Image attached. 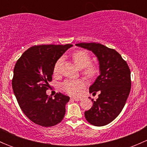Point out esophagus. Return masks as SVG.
I'll use <instances>...</instances> for the list:
<instances>
[{
  "instance_id": "34e87169",
  "label": "esophagus",
  "mask_w": 147,
  "mask_h": 147,
  "mask_svg": "<svg viewBox=\"0 0 147 147\" xmlns=\"http://www.w3.org/2000/svg\"><path fill=\"white\" fill-rule=\"evenodd\" d=\"M71 100H75V101H80V100H82V99H80V98H76V97H72V98H71Z\"/></svg>"
}]
</instances>
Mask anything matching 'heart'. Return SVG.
I'll return each mask as SVG.
<instances>
[{"label":"heart","mask_w":147,"mask_h":147,"mask_svg":"<svg viewBox=\"0 0 147 147\" xmlns=\"http://www.w3.org/2000/svg\"><path fill=\"white\" fill-rule=\"evenodd\" d=\"M72 59L79 68L83 69V75L89 79L95 78L100 73V67L97 65L92 64V58L88 53L84 50H78L72 55ZM63 60V57H60L55 65L54 72L58 70L59 66ZM61 89L67 94L72 96H79L81 92L85 87V82L82 79L67 80L60 85Z\"/></svg>","instance_id":"heart-1"}]
</instances>
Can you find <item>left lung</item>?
<instances>
[{
    "instance_id": "obj_1",
    "label": "left lung",
    "mask_w": 147,
    "mask_h": 147,
    "mask_svg": "<svg viewBox=\"0 0 147 147\" xmlns=\"http://www.w3.org/2000/svg\"><path fill=\"white\" fill-rule=\"evenodd\" d=\"M92 52L99 60L100 75L90 87V92L100 94L84 112L90 124L102 127L112 122L121 112L131 90V72L127 62L114 49L96 42L76 44ZM90 98V97H89Z\"/></svg>"
}]
</instances>
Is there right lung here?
Returning a JSON list of instances; mask_svg holds the SVG:
<instances>
[{
	"label": "right lung",
	"mask_w": 147,
	"mask_h": 147,
	"mask_svg": "<svg viewBox=\"0 0 147 147\" xmlns=\"http://www.w3.org/2000/svg\"><path fill=\"white\" fill-rule=\"evenodd\" d=\"M72 45H40L28 48L13 69L12 87L18 105L30 120L42 127H53L63 119L68 96L55 98L46 94L55 65Z\"/></svg>",
	"instance_id": "1"
}]
</instances>
